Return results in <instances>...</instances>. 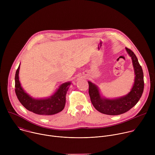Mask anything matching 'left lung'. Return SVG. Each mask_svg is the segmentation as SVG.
<instances>
[{"instance_id": "obj_1", "label": "left lung", "mask_w": 155, "mask_h": 155, "mask_svg": "<svg viewBox=\"0 0 155 155\" xmlns=\"http://www.w3.org/2000/svg\"><path fill=\"white\" fill-rule=\"evenodd\" d=\"M126 50L132 58L136 75L134 86L128 94L116 99H104L101 97L97 87L88 81L91 101L94 108L102 114L109 115L123 114L133 107L142 95L144 80L142 67L134 52L127 47Z\"/></svg>"}]
</instances>
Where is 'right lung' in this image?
I'll use <instances>...</instances> for the list:
<instances>
[{
	"label": "right lung",
	"instance_id": "add662e5",
	"mask_svg": "<svg viewBox=\"0 0 155 155\" xmlns=\"http://www.w3.org/2000/svg\"><path fill=\"white\" fill-rule=\"evenodd\" d=\"M19 70V65L15 74V93L22 105L29 111L43 117L53 115L62 111L65 107V96L71 82L62 84L54 95L48 99H35L26 94L21 86Z\"/></svg>",
	"mask_w": 155,
	"mask_h": 155
}]
</instances>
